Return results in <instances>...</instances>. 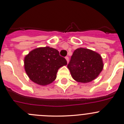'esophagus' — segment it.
Masks as SVG:
<instances>
[{"mask_svg": "<svg viewBox=\"0 0 124 124\" xmlns=\"http://www.w3.org/2000/svg\"><path fill=\"white\" fill-rule=\"evenodd\" d=\"M65 59H66V61H67V63H69V57L68 56H67V57H65Z\"/></svg>", "mask_w": 124, "mask_h": 124, "instance_id": "1", "label": "esophagus"}]
</instances>
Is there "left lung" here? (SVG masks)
<instances>
[{
	"label": "left lung",
	"instance_id": "obj_1",
	"mask_svg": "<svg viewBox=\"0 0 124 124\" xmlns=\"http://www.w3.org/2000/svg\"><path fill=\"white\" fill-rule=\"evenodd\" d=\"M67 67L75 81L86 83L97 78L102 71L103 63L99 53L80 48L73 52Z\"/></svg>",
	"mask_w": 124,
	"mask_h": 124
}]
</instances>
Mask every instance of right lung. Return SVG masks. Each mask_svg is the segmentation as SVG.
Here are the masks:
<instances>
[{
	"label": "right lung",
	"mask_w": 124,
	"mask_h": 124,
	"mask_svg": "<svg viewBox=\"0 0 124 124\" xmlns=\"http://www.w3.org/2000/svg\"><path fill=\"white\" fill-rule=\"evenodd\" d=\"M67 64V61L59 55V52L49 46L36 48L24 58V69L29 78L41 85L53 83L59 69Z\"/></svg>",
	"instance_id": "add662e5"
}]
</instances>
